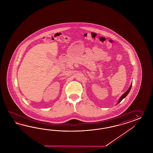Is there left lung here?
Segmentation results:
<instances>
[{"instance_id":"obj_1","label":"left lung","mask_w":153,"mask_h":153,"mask_svg":"<svg viewBox=\"0 0 153 153\" xmlns=\"http://www.w3.org/2000/svg\"><path fill=\"white\" fill-rule=\"evenodd\" d=\"M131 86H132V83L131 84V85H130V87L128 88V90H127V91H126L125 93H124L123 95H122L121 97H120V99L119 100V101L117 102V104H118L119 103H120V102L122 101V100L124 99L125 97H126V96H127V95H128V93H129V92L130 91V90H131Z\"/></svg>"}]
</instances>
